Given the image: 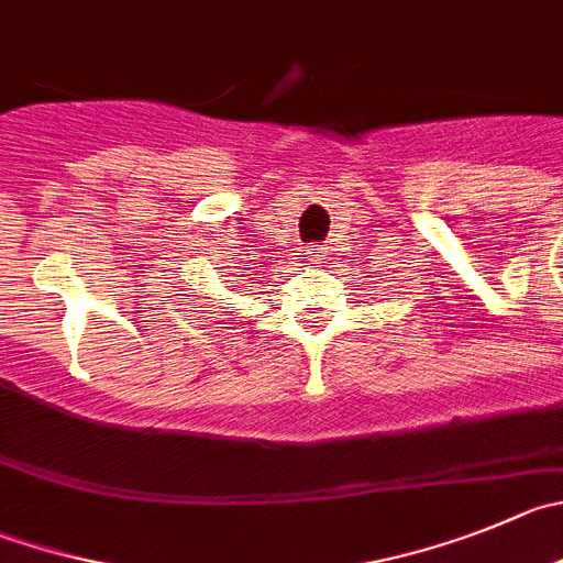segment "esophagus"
<instances>
[{"mask_svg":"<svg viewBox=\"0 0 563 563\" xmlns=\"http://www.w3.org/2000/svg\"><path fill=\"white\" fill-rule=\"evenodd\" d=\"M323 254H325L323 249H307V262H309V265L318 267L320 262H323Z\"/></svg>","mask_w":563,"mask_h":563,"instance_id":"esophagus-1","label":"esophagus"}]
</instances>
